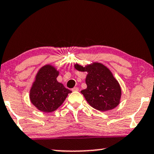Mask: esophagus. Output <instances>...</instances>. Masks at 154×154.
<instances>
[{
	"mask_svg": "<svg viewBox=\"0 0 154 154\" xmlns=\"http://www.w3.org/2000/svg\"><path fill=\"white\" fill-rule=\"evenodd\" d=\"M72 91H79V88H78V87H74V88H72Z\"/></svg>",
	"mask_w": 154,
	"mask_h": 154,
	"instance_id": "1",
	"label": "esophagus"
}]
</instances>
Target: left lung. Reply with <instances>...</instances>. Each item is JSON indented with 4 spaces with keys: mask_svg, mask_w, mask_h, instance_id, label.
<instances>
[{
    "mask_svg": "<svg viewBox=\"0 0 154 154\" xmlns=\"http://www.w3.org/2000/svg\"><path fill=\"white\" fill-rule=\"evenodd\" d=\"M79 71H86L87 88L81 91L87 102L100 111L111 110L119 105L121 88L116 79L107 67L100 63H94L85 67L75 65Z\"/></svg>",
    "mask_w": 154,
    "mask_h": 154,
    "instance_id": "8db88e82",
    "label": "left lung"
}]
</instances>
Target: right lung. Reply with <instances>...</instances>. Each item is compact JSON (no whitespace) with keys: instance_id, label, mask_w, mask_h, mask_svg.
<instances>
[{"instance_id":"1","label":"right lung","mask_w":154,"mask_h":154,"mask_svg":"<svg viewBox=\"0 0 154 154\" xmlns=\"http://www.w3.org/2000/svg\"><path fill=\"white\" fill-rule=\"evenodd\" d=\"M58 74L59 72L51 65L43 66L38 72L30 91V99L39 111L45 113L56 111L71 93L57 81Z\"/></svg>"}]
</instances>
